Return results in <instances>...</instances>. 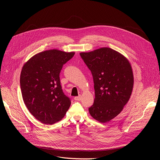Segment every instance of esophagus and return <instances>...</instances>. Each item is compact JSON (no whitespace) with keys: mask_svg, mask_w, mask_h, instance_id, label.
Instances as JSON below:
<instances>
[{"mask_svg":"<svg viewBox=\"0 0 160 160\" xmlns=\"http://www.w3.org/2000/svg\"><path fill=\"white\" fill-rule=\"evenodd\" d=\"M82 99V97L81 96H78V97H74V100H77V101H80V100Z\"/></svg>","mask_w":160,"mask_h":160,"instance_id":"obj_1","label":"esophagus"}]
</instances>
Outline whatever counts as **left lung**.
I'll return each mask as SVG.
<instances>
[{"instance_id":"left-lung-1","label":"left lung","mask_w":160,"mask_h":160,"mask_svg":"<svg viewBox=\"0 0 160 160\" xmlns=\"http://www.w3.org/2000/svg\"><path fill=\"white\" fill-rule=\"evenodd\" d=\"M80 54L94 82L95 98L89 113L100 122L110 121L121 112L130 98L133 86L132 66L127 58L110 48Z\"/></svg>"}]
</instances>
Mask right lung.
Returning <instances> with one entry per match:
<instances>
[{"instance_id": "obj_1", "label": "right lung", "mask_w": 160, "mask_h": 160, "mask_svg": "<svg viewBox=\"0 0 160 160\" xmlns=\"http://www.w3.org/2000/svg\"><path fill=\"white\" fill-rule=\"evenodd\" d=\"M74 52L48 50L33 56L22 68L20 85L23 101L35 118L45 124L61 121L71 105L63 92L60 73Z\"/></svg>"}]
</instances>
